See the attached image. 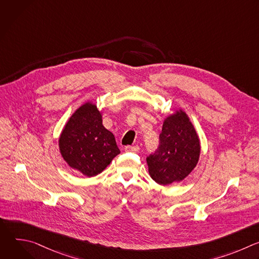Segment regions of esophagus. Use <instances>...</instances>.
Segmentation results:
<instances>
[{
	"mask_svg": "<svg viewBox=\"0 0 259 259\" xmlns=\"http://www.w3.org/2000/svg\"><path fill=\"white\" fill-rule=\"evenodd\" d=\"M126 152H131V153H138L139 152V146L138 145H128L125 147Z\"/></svg>",
	"mask_w": 259,
	"mask_h": 259,
	"instance_id": "1",
	"label": "esophagus"
}]
</instances>
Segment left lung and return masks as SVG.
Instances as JSON below:
<instances>
[{"label": "left lung", "instance_id": "1", "mask_svg": "<svg viewBox=\"0 0 259 259\" xmlns=\"http://www.w3.org/2000/svg\"><path fill=\"white\" fill-rule=\"evenodd\" d=\"M200 153L194 125L186 112L177 109L164 120L158 150L146 158L150 175L161 186L179 182L195 169Z\"/></svg>", "mask_w": 259, "mask_h": 259}]
</instances>
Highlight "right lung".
Instances as JSON below:
<instances>
[{"label":"right lung","mask_w":259,"mask_h":259,"mask_svg":"<svg viewBox=\"0 0 259 259\" xmlns=\"http://www.w3.org/2000/svg\"><path fill=\"white\" fill-rule=\"evenodd\" d=\"M58 145L68 166L88 177L101 173L120 154L114 134L104 128L101 112L91 101L68 119Z\"/></svg>","instance_id":"obj_1"}]
</instances>
